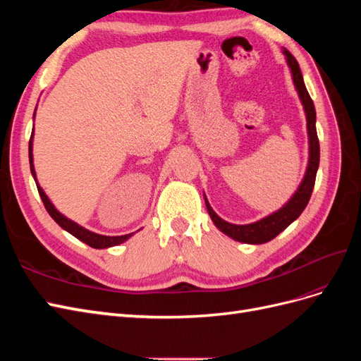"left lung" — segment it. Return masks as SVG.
Returning a JSON list of instances; mask_svg holds the SVG:
<instances>
[{
  "label": "left lung",
  "mask_w": 361,
  "mask_h": 361,
  "mask_svg": "<svg viewBox=\"0 0 361 361\" xmlns=\"http://www.w3.org/2000/svg\"><path fill=\"white\" fill-rule=\"evenodd\" d=\"M283 54H285V57H286L288 66L292 73L293 85L298 92L300 101L302 104L304 113H305V120H307L309 162H307V169H305V174L300 183L298 190L295 191V194L289 199V202L283 207H280L279 211L272 212L271 215L262 218V220H259L256 223H251V224H232V223L224 221L223 218H220L215 214V211L212 209L209 202H207L206 195H204L206 209H207V212H209L214 224L220 228L224 235L231 236L232 239H235V241L244 243V244H265V243L271 241V239H274L280 232L285 231V228L290 223L297 220L310 200V195H312V191L314 187L316 171H318V167H319V140H318V134H316L314 105H313V101H312L307 89H305L298 61L295 60V57L288 49H283Z\"/></svg>",
  "instance_id": "8db88e82"
}]
</instances>
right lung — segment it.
<instances>
[{"label": "right lung", "mask_w": 361, "mask_h": 361, "mask_svg": "<svg viewBox=\"0 0 361 361\" xmlns=\"http://www.w3.org/2000/svg\"><path fill=\"white\" fill-rule=\"evenodd\" d=\"M32 118H35V116H32ZM32 135H35V129H32L31 133V138H30V145H28V158H30V169H31V174L32 178H35L36 180V185H37V191L40 194V199L43 202V204H45L48 214L52 216V220L56 221L61 228H64V231L69 232L71 235H73L76 239H80V241H82L84 244L90 245L93 248H108V247H114V245H118L125 243L126 239H129L130 236H133L134 233H128V235H122V236H105V235H99V233H94V232H90L87 231V228H84L82 226H80L78 223H75L72 220H69L68 216H64L63 214H60L56 206H54L51 203V200L48 199V195L45 194V191L42 190V187L39 185L37 179H36V170H35V164H32Z\"/></svg>", "instance_id": "right-lung-1"}]
</instances>
